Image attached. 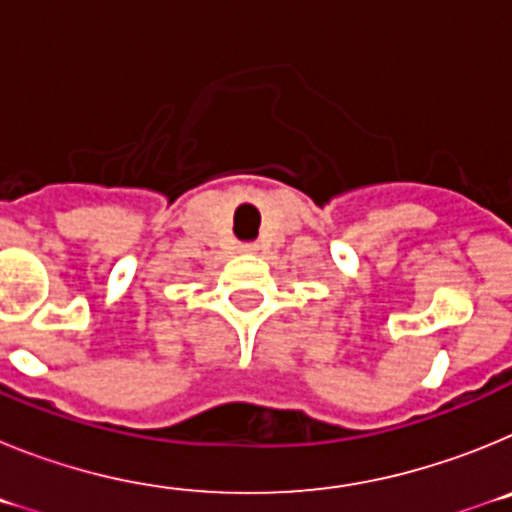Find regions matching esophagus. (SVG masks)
<instances>
[{
	"mask_svg": "<svg viewBox=\"0 0 512 512\" xmlns=\"http://www.w3.org/2000/svg\"><path fill=\"white\" fill-rule=\"evenodd\" d=\"M241 251H253V246H251V243H243Z\"/></svg>",
	"mask_w": 512,
	"mask_h": 512,
	"instance_id": "34e87169",
	"label": "esophagus"
}]
</instances>
